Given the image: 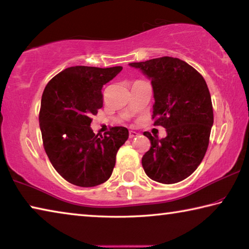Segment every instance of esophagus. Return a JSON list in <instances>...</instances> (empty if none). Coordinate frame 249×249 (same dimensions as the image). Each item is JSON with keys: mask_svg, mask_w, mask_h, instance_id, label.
<instances>
[{"mask_svg": "<svg viewBox=\"0 0 249 249\" xmlns=\"http://www.w3.org/2000/svg\"><path fill=\"white\" fill-rule=\"evenodd\" d=\"M138 136V133L134 132V130H129V138H134V137H137Z\"/></svg>", "mask_w": 249, "mask_h": 249, "instance_id": "34e87169", "label": "esophagus"}]
</instances>
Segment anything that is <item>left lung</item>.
<instances>
[{
	"label": "left lung",
	"mask_w": 249,
	"mask_h": 249,
	"mask_svg": "<svg viewBox=\"0 0 249 249\" xmlns=\"http://www.w3.org/2000/svg\"><path fill=\"white\" fill-rule=\"evenodd\" d=\"M151 80L155 125L166 129L159 139L144 132L151 142L142 163L151 179L174 184L188 178L206 155L213 110L205 79L186 62L163 56L129 63Z\"/></svg>",
	"instance_id": "8db88e82"
}]
</instances>
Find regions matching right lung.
<instances>
[{"mask_svg":"<svg viewBox=\"0 0 249 249\" xmlns=\"http://www.w3.org/2000/svg\"><path fill=\"white\" fill-rule=\"evenodd\" d=\"M123 70L71 66L49 81L39 114L44 150L67 182L92 187L110 178L127 128L112 127L107 136L92 132L91 116L103 106L102 87Z\"/></svg>","mask_w":249,"mask_h":249,"instance_id":"add662e5","label":"right lung"}]
</instances>
